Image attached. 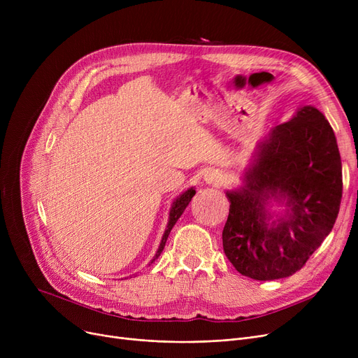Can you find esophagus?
<instances>
[{
    "label": "esophagus",
    "mask_w": 358,
    "mask_h": 358,
    "mask_svg": "<svg viewBox=\"0 0 358 358\" xmlns=\"http://www.w3.org/2000/svg\"><path fill=\"white\" fill-rule=\"evenodd\" d=\"M204 181L212 185H220L223 182V176L217 169H210V171L204 174Z\"/></svg>",
    "instance_id": "esophagus-1"
}]
</instances>
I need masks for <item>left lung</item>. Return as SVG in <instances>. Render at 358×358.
<instances>
[{
    "label": "left lung",
    "instance_id": "8db88e82",
    "mask_svg": "<svg viewBox=\"0 0 358 358\" xmlns=\"http://www.w3.org/2000/svg\"><path fill=\"white\" fill-rule=\"evenodd\" d=\"M227 197L223 251L242 275L277 280L302 268L332 231L343 197L340 150L322 113L303 106L275 126ZM273 202L281 213L269 210Z\"/></svg>",
    "mask_w": 358,
    "mask_h": 358
}]
</instances>
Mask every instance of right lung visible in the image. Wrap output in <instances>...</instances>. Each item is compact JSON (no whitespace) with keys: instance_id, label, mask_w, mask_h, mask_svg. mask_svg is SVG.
Returning a JSON list of instances; mask_svg holds the SVG:
<instances>
[{"instance_id":"right-lung-1","label":"right lung","mask_w":358,"mask_h":358,"mask_svg":"<svg viewBox=\"0 0 358 358\" xmlns=\"http://www.w3.org/2000/svg\"><path fill=\"white\" fill-rule=\"evenodd\" d=\"M194 194H196L194 187H190L189 190H185L182 194H180V196L174 200V203H173V206H171V209H169V217H168V223H166V229H165V232H164V235H162V239H161V243H159V248H158L155 257L152 258V261H150V264H152V262L161 255V252H162V250H164V247H165V243H166V239H168L169 232H171V229L174 228V224L177 223V220L180 219V216L182 215V212L185 210L187 206H189V203L192 201V199H193Z\"/></svg>"}]
</instances>
